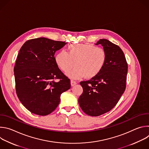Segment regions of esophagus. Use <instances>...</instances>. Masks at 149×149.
Segmentation results:
<instances>
[{
	"mask_svg": "<svg viewBox=\"0 0 149 149\" xmlns=\"http://www.w3.org/2000/svg\"><path fill=\"white\" fill-rule=\"evenodd\" d=\"M77 84V82H76V81H73V80H71V86L72 87H73V86H74L75 84Z\"/></svg>",
	"mask_w": 149,
	"mask_h": 149,
	"instance_id": "esophagus-1",
	"label": "esophagus"
}]
</instances>
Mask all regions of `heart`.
<instances>
[{
    "label": "heart",
    "mask_w": 149,
    "mask_h": 149,
    "mask_svg": "<svg viewBox=\"0 0 149 149\" xmlns=\"http://www.w3.org/2000/svg\"><path fill=\"white\" fill-rule=\"evenodd\" d=\"M106 61L107 54L104 49L91 44L70 45L67 52L60 51L55 56L57 67L64 72L69 71L75 62V67L67 73L72 79L94 78L101 72Z\"/></svg>",
    "instance_id": "obj_1"
}]
</instances>
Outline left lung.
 <instances>
[{"instance_id":"8db88e82","label":"left lung","mask_w":149,"mask_h":149,"mask_svg":"<svg viewBox=\"0 0 149 149\" xmlns=\"http://www.w3.org/2000/svg\"><path fill=\"white\" fill-rule=\"evenodd\" d=\"M107 54L101 72L90 80L80 82L83 93L78 99L82 110L87 115L98 116L113 109L126 87L128 65L121 49L107 39H100Z\"/></svg>"}]
</instances>
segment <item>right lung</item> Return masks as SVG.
Instances as JSON below:
<instances>
[{
  "instance_id": "1",
  "label": "right lung",
  "mask_w": 149,
  "mask_h": 149,
  "mask_svg": "<svg viewBox=\"0 0 149 149\" xmlns=\"http://www.w3.org/2000/svg\"><path fill=\"white\" fill-rule=\"evenodd\" d=\"M66 44L38 38L27 40L19 50L14 67L16 92L24 107L33 114H51L59 105L61 94L71 87L70 79L57 67L54 57Z\"/></svg>"
}]
</instances>
